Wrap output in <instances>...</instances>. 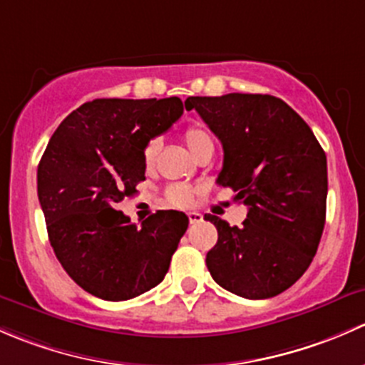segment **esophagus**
I'll return each mask as SVG.
<instances>
[{
	"instance_id": "34e87169",
	"label": "esophagus",
	"mask_w": 365,
	"mask_h": 365,
	"mask_svg": "<svg viewBox=\"0 0 365 365\" xmlns=\"http://www.w3.org/2000/svg\"><path fill=\"white\" fill-rule=\"evenodd\" d=\"M187 220H190L191 225H197L204 220V216L200 212H197V210H191V212H187Z\"/></svg>"
}]
</instances>
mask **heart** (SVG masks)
I'll use <instances>...</instances> for the list:
<instances>
[{
	"mask_svg": "<svg viewBox=\"0 0 365 365\" xmlns=\"http://www.w3.org/2000/svg\"><path fill=\"white\" fill-rule=\"evenodd\" d=\"M182 140L193 156H197L204 148L212 145V138H210L209 131L198 125L187 126L186 130L182 131ZM160 149H161L160 138H151V140H148V144L144 145V151H142V161H144V167L148 168V170H153V168H155L158 155H160ZM167 200L168 204L175 205V207H184V205H187L191 202V190L186 186L168 187Z\"/></svg>",
	"mask_w": 365,
	"mask_h": 365,
	"instance_id": "obj_1",
	"label": "heart"
}]
</instances>
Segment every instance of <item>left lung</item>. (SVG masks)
I'll use <instances>...</instances> for the list:
<instances>
[{
    "label": "left lung",
    "instance_id": "left-lung-1",
    "mask_svg": "<svg viewBox=\"0 0 365 365\" xmlns=\"http://www.w3.org/2000/svg\"><path fill=\"white\" fill-rule=\"evenodd\" d=\"M223 144L217 184L247 205L242 227L205 214L217 228L205 264L220 287L244 299H270L307 270L327 210V156L302 118L270 95L190 96Z\"/></svg>",
    "mask_w": 365,
    "mask_h": 365
}]
</instances>
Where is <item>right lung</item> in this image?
<instances>
[{
  "label": "right lung",
  "instance_id": "add662e5",
  "mask_svg": "<svg viewBox=\"0 0 365 365\" xmlns=\"http://www.w3.org/2000/svg\"><path fill=\"white\" fill-rule=\"evenodd\" d=\"M182 110L178 96L93 100L71 112L48 140L36 174L48 240L88 294L119 302L163 281L187 216L158 210L137 227L115 207L145 179L144 145Z\"/></svg>",
  "mask_w": 365,
  "mask_h": 365
}]
</instances>
